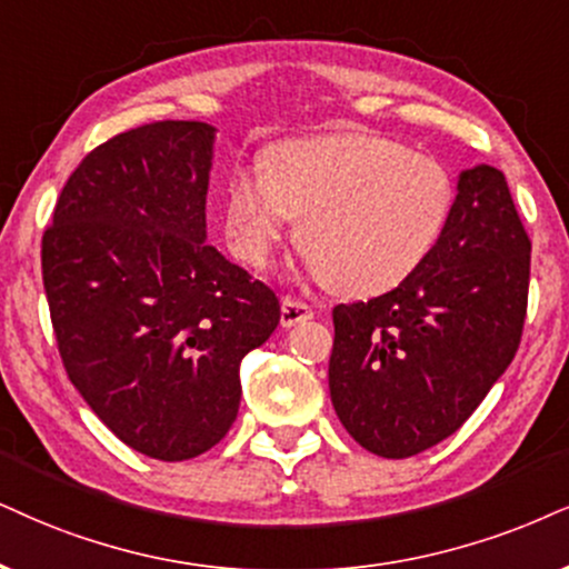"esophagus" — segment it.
<instances>
[{
    "label": "esophagus",
    "instance_id": "34e87169",
    "mask_svg": "<svg viewBox=\"0 0 569 569\" xmlns=\"http://www.w3.org/2000/svg\"><path fill=\"white\" fill-rule=\"evenodd\" d=\"M311 317H313V308L308 306L306 300H300V298H284L282 300V317H279V321H282L284 329L303 325V321H308Z\"/></svg>",
    "mask_w": 569,
    "mask_h": 569
}]
</instances>
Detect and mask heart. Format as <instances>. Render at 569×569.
<instances>
[{
    "label": "heart",
    "instance_id": "heart-1",
    "mask_svg": "<svg viewBox=\"0 0 569 569\" xmlns=\"http://www.w3.org/2000/svg\"><path fill=\"white\" fill-rule=\"evenodd\" d=\"M453 208L438 160L369 134L290 139L231 173L223 231L240 261H269L287 223L308 269L346 296H377L430 256Z\"/></svg>",
    "mask_w": 569,
    "mask_h": 569
}]
</instances>
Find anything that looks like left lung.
Masks as SVG:
<instances>
[{
    "instance_id": "obj_1",
    "label": "left lung",
    "mask_w": 569,
    "mask_h": 569,
    "mask_svg": "<svg viewBox=\"0 0 569 569\" xmlns=\"http://www.w3.org/2000/svg\"><path fill=\"white\" fill-rule=\"evenodd\" d=\"M530 240L493 166L459 173L448 223L396 290L335 306L329 396L356 443L385 459L453 435L520 348Z\"/></svg>"
}]
</instances>
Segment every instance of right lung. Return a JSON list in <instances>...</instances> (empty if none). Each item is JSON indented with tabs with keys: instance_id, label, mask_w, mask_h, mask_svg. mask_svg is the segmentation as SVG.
<instances>
[{
	"instance_id": "right-lung-1",
	"label": "right lung",
	"mask_w": 569,
	"mask_h": 569,
	"mask_svg": "<svg viewBox=\"0 0 569 569\" xmlns=\"http://www.w3.org/2000/svg\"><path fill=\"white\" fill-rule=\"evenodd\" d=\"M216 129L158 121L91 150L41 240L54 338L76 390L126 446L206 453L240 409V363L279 300L206 231Z\"/></svg>"
}]
</instances>
